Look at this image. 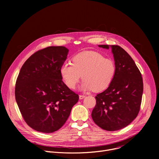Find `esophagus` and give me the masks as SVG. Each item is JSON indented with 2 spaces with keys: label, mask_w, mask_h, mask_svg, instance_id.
Masks as SVG:
<instances>
[{
  "label": "esophagus",
  "mask_w": 159,
  "mask_h": 159,
  "mask_svg": "<svg viewBox=\"0 0 159 159\" xmlns=\"http://www.w3.org/2000/svg\"><path fill=\"white\" fill-rule=\"evenodd\" d=\"M86 97V96L85 95H79V99H80V100H82V99H83V98H84Z\"/></svg>",
  "instance_id": "esophagus-1"
}]
</instances>
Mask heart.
Wrapping results in <instances>:
<instances>
[{"instance_id":"1","label":"heart","mask_w":159,"mask_h":159,"mask_svg":"<svg viewBox=\"0 0 159 159\" xmlns=\"http://www.w3.org/2000/svg\"><path fill=\"white\" fill-rule=\"evenodd\" d=\"M116 71V66L111 58L98 52L86 51L73 58V63L64 62L60 68V74L68 88L74 89L82 79V91L93 90L100 92L107 89L111 83Z\"/></svg>"}]
</instances>
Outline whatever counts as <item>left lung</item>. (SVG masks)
Masks as SVG:
<instances>
[{"instance_id": "8db88e82", "label": "left lung", "mask_w": 159, "mask_h": 159, "mask_svg": "<svg viewBox=\"0 0 159 159\" xmlns=\"http://www.w3.org/2000/svg\"><path fill=\"white\" fill-rule=\"evenodd\" d=\"M111 49L116 66L110 85L95 97L96 105L91 113L94 122L107 131L126 127L139 112L143 93V81L134 61L124 49L115 45H98Z\"/></svg>"}]
</instances>
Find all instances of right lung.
I'll list each match as a JSON object with an SVG mask.
<instances>
[{
  "label": "right lung",
  "instance_id": "add662e5",
  "mask_svg": "<svg viewBox=\"0 0 159 159\" xmlns=\"http://www.w3.org/2000/svg\"><path fill=\"white\" fill-rule=\"evenodd\" d=\"M69 49L50 46L24 62L15 84V99L24 120L42 133L59 129L69 117L79 95L62 81L60 68Z\"/></svg>",
  "mask_w": 159,
  "mask_h": 159
}]
</instances>
